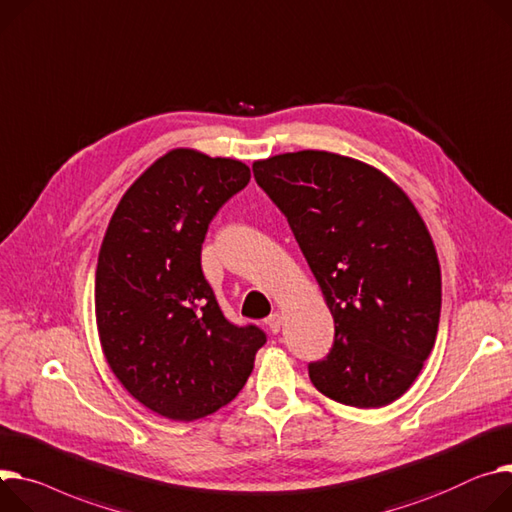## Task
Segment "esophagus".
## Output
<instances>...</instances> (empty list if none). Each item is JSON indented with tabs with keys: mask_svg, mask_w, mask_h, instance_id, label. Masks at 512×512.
<instances>
[{
	"mask_svg": "<svg viewBox=\"0 0 512 512\" xmlns=\"http://www.w3.org/2000/svg\"><path fill=\"white\" fill-rule=\"evenodd\" d=\"M266 326H268V330L272 332V334H279V330H281V313H270V316L266 318V322H264Z\"/></svg>",
	"mask_w": 512,
	"mask_h": 512,
	"instance_id": "esophagus-1",
	"label": "esophagus"
}]
</instances>
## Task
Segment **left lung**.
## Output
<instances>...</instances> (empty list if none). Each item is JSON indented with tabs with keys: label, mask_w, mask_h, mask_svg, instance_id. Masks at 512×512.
<instances>
[{
	"label": "left lung",
	"mask_w": 512,
	"mask_h": 512,
	"mask_svg": "<svg viewBox=\"0 0 512 512\" xmlns=\"http://www.w3.org/2000/svg\"><path fill=\"white\" fill-rule=\"evenodd\" d=\"M287 217L334 318L309 379L334 402L381 408L414 383L437 340L441 266L408 194L377 168L330 151L252 166Z\"/></svg>",
	"instance_id": "1"
}]
</instances>
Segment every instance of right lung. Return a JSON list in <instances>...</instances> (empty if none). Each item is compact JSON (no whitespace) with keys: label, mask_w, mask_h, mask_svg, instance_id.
<instances>
[{"label":"right lung","mask_w":512,"mask_h":512,"mask_svg":"<svg viewBox=\"0 0 512 512\" xmlns=\"http://www.w3.org/2000/svg\"><path fill=\"white\" fill-rule=\"evenodd\" d=\"M250 182L229 157L172 149L123 194L96 268L104 357L151 412L190 422L246 385L266 334L231 324L201 268L211 219Z\"/></svg>","instance_id":"add662e5"}]
</instances>
